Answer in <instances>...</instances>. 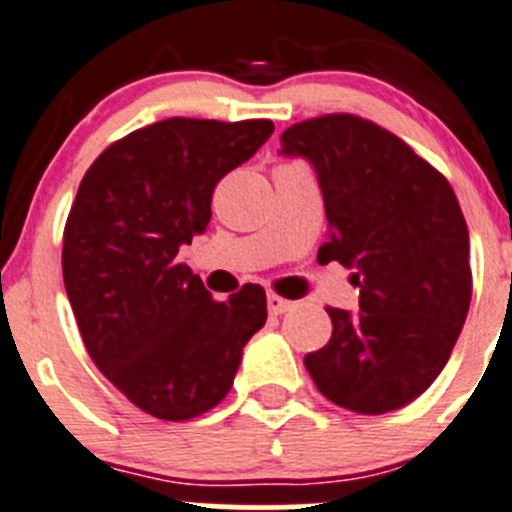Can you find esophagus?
Listing matches in <instances>:
<instances>
[{
  "label": "esophagus",
  "mask_w": 512,
  "mask_h": 512,
  "mask_svg": "<svg viewBox=\"0 0 512 512\" xmlns=\"http://www.w3.org/2000/svg\"><path fill=\"white\" fill-rule=\"evenodd\" d=\"M292 307H294L292 299L280 297L277 292H267V309H270V314H285Z\"/></svg>",
  "instance_id": "obj_1"
}]
</instances>
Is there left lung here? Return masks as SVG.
<instances>
[{
	"label": "left lung",
	"mask_w": 512,
	"mask_h": 512,
	"mask_svg": "<svg viewBox=\"0 0 512 512\" xmlns=\"http://www.w3.org/2000/svg\"><path fill=\"white\" fill-rule=\"evenodd\" d=\"M282 153L312 160L329 232L319 262L354 267L359 312L327 307L332 339L304 356L332 404L386 414L433 384L453 352L473 275L451 183L399 136L354 113L294 123Z\"/></svg>",
	"instance_id": "8db88e82"
}]
</instances>
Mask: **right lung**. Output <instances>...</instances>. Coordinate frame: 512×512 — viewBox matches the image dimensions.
<instances>
[{
	"instance_id": "add662e5",
	"label": "right lung",
	"mask_w": 512,
	"mask_h": 512,
	"mask_svg": "<svg viewBox=\"0 0 512 512\" xmlns=\"http://www.w3.org/2000/svg\"><path fill=\"white\" fill-rule=\"evenodd\" d=\"M272 131L267 118L183 116L138 128L91 163L69 210L61 270L86 352L163 421L215 409L265 327V289L242 285L218 302L178 250L208 227L215 185Z\"/></svg>"
}]
</instances>
